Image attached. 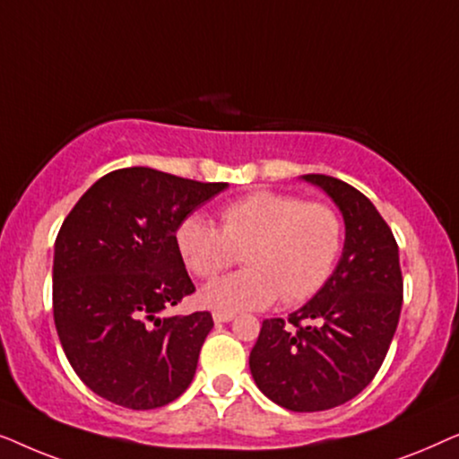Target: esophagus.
<instances>
[{
  "instance_id": "34e87169",
  "label": "esophagus",
  "mask_w": 459,
  "mask_h": 459,
  "mask_svg": "<svg viewBox=\"0 0 459 459\" xmlns=\"http://www.w3.org/2000/svg\"><path fill=\"white\" fill-rule=\"evenodd\" d=\"M234 317H236V313H228V311H215V313H212V319H215V324L231 322Z\"/></svg>"
}]
</instances>
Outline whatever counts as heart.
<instances>
[{"label":"heart","mask_w":459,"mask_h":459,"mask_svg":"<svg viewBox=\"0 0 459 459\" xmlns=\"http://www.w3.org/2000/svg\"><path fill=\"white\" fill-rule=\"evenodd\" d=\"M344 225L334 206L272 190L221 206L219 228L187 217L175 231L181 261L200 280H212L242 255V272L200 292L217 311L265 309L275 299L297 305L322 290L342 253Z\"/></svg>","instance_id":"heart-1"}]
</instances>
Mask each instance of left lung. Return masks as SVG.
Segmentation results:
<instances>
[{"label": "left lung", "mask_w": 459, "mask_h": 459, "mask_svg": "<svg viewBox=\"0 0 459 459\" xmlns=\"http://www.w3.org/2000/svg\"><path fill=\"white\" fill-rule=\"evenodd\" d=\"M344 217L342 256L309 303L263 322L250 374L290 411H324L347 403L374 380L388 353L403 303L399 247L376 206L330 175H305Z\"/></svg>", "instance_id": "1"}]
</instances>
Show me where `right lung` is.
Instances as JSON below:
<instances>
[{
  "mask_svg": "<svg viewBox=\"0 0 459 459\" xmlns=\"http://www.w3.org/2000/svg\"><path fill=\"white\" fill-rule=\"evenodd\" d=\"M225 187L117 169L66 215L54 247V324L68 363L100 397L156 410L190 386L212 316H165L196 290L175 231Z\"/></svg>",
  "mask_w": 459,
  "mask_h": 459,
  "instance_id": "obj_1",
  "label": "right lung"
}]
</instances>
